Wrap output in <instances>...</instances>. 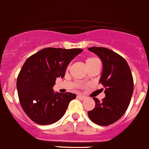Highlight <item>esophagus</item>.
I'll use <instances>...</instances> for the list:
<instances>
[{
    "label": "esophagus",
    "instance_id": "esophagus-1",
    "mask_svg": "<svg viewBox=\"0 0 149 149\" xmlns=\"http://www.w3.org/2000/svg\"><path fill=\"white\" fill-rule=\"evenodd\" d=\"M77 97L79 98V100H85L86 99V97H85V96L82 95H77Z\"/></svg>",
    "mask_w": 149,
    "mask_h": 149
}]
</instances>
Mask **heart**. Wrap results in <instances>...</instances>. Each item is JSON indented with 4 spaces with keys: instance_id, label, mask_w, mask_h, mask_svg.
Returning a JSON list of instances; mask_svg holds the SVG:
<instances>
[{
    "instance_id": "obj_1",
    "label": "heart",
    "mask_w": 149,
    "mask_h": 149,
    "mask_svg": "<svg viewBox=\"0 0 149 149\" xmlns=\"http://www.w3.org/2000/svg\"><path fill=\"white\" fill-rule=\"evenodd\" d=\"M98 59L95 57H88L86 59V64H88L92 63L93 62H95V61H97Z\"/></svg>"
}]
</instances>
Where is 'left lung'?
Wrapping results in <instances>:
<instances>
[{"instance_id":"1","label":"left lung","mask_w":149,"mask_h":149,"mask_svg":"<svg viewBox=\"0 0 149 149\" xmlns=\"http://www.w3.org/2000/svg\"><path fill=\"white\" fill-rule=\"evenodd\" d=\"M102 60L103 70L100 82L105 87V97H93L95 107L87 113L100 125H111L120 118L129 106L133 92V79L129 65L123 56L105 47H90Z\"/></svg>"}]
</instances>
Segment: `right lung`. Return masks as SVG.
<instances>
[{"instance_id": "right-lung-1", "label": "right lung", "mask_w": 149, "mask_h": 149, "mask_svg": "<svg viewBox=\"0 0 149 149\" xmlns=\"http://www.w3.org/2000/svg\"><path fill=\"white\" fill-rule=\"evenodd\" d=\"M82 52V49L49 47L26 60L16 87L20 104L31 120L39 125H50L62 118L76 95L54 93L53 87L56 78L64 77L67 65Z\"/></svg>"}]
</instances>
